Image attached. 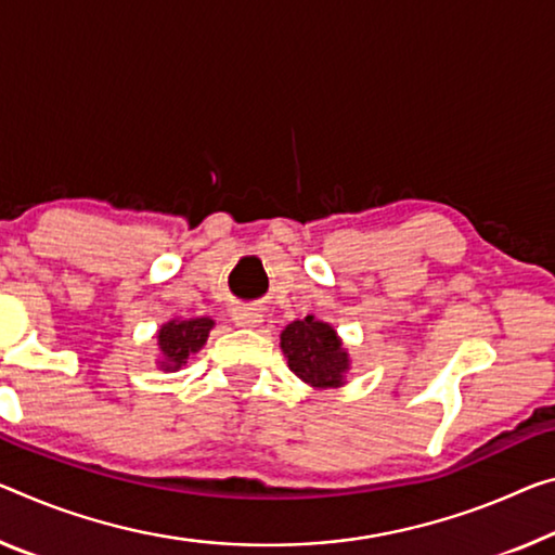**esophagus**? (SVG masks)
<instances>
[{"instance_id": "1", "label": "esophagus", "mask_w": 555, "mask_h": 555, "mask_svg": "<svg viewBox=\"0 0 555 555\" xmlns=\"http://www.w3.org/2000/svg\"><path fill=\"white\" fill-rule=\"evenodd\" d=\"M233 322H235L237 327L255 330V327H260L262 314L255 310V307H237V310L233 312Z\"/></svg>"}]
</instances>
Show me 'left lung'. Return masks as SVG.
Returning a JSON list of instances; mask_svg holds the SVG:
<instances>
[{
    "label": "left lung",
    "instance_id": "1",
    "mask_svg": "<svg viewBox=\"0 0 555 555\" xmlns=\"http://www.w3.org/2000/svg\"><path fill=\"white\" fill-rule=\"evenodd\" d=\"M280 349L287 357V366L312 389H337L347 385V374L352 370V360L330 322L314 320L307 314L305 320H295L280 335Z\"/></svg>",
    "mask_w": 555,
    "mask_h": 555
}]
</instances>
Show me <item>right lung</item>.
I'll list each match as a JSON object with an SVG mask.
<instances>
[{"mask_svg":"<svg viewBox=\"0 0 555 555\" xmlns=\"http://www.w3.org/2000/svg\"><path fill=\"white\" fill-rule=\"evenodd\" d=\"M216 327V320L210 318H191L181 320L173 318L160 325L156 332L158 339V370L160 372H178L191 360V354H198L203 345L208 343L210 330Z\"/></svg>","mask_w":555,"mask_h":555,"instance_id":"right-lung-1","label":"right lung"}]
</instances>
